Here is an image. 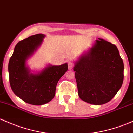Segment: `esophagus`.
<instances>
[{
	"mask_svg": "<svg viewBox=\"0 0 133 133\" xmlns=\"http://www.w3.org/2000/svg\"><path fill=\"white\" fill-rule=\"evenodd\" d=\"M72 68H73V64L71 62H68V68H69V69H72Z\"/></svg>",
	"mask_w": 133,
	"mask_h": 133,
	"instance_id": "34e87169",
	"label": "esophagus"
}]
</instances>
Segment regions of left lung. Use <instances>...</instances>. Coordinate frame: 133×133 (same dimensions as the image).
I'll return each mask as SVG.
<instances>
[{
	"label": "left lung",
	"instance_id": "obj_1",
	"mask_svg": "<svg viewBox=\"0 0 133 133\" xmlns=\"http://www.w3.org/2000/svg\"><path fill=\"white\" fill-rule=\"evenodd\" d=\"M78 95L83 101L102 105L112 100L124 79V63L115 45L98 38L73 68Z\"/></svg>",
	"mask_w": 133,
	"mask_h": 133
}]
</instances>
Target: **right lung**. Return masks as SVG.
Here are the masks:
<instances>
[{"label": "right lung", "instance_id": "add662e5", "mask_svg": "<svg viewBox=\"0 0 133 133\" xmlns=\"http://www.w3.org/2000/svg\"><path fill=\"white\" fill-rule=\"evenodd\" d=\"M45 35H32L19 42L8 65L11 89L21 100L34 105L48 103L54 97L59 80L68 71V64L50 65L38 74L30 73L26 60L42 44Z\"/></svg>", "mask_w": 133, "mask_h": 133}]
</instances>
